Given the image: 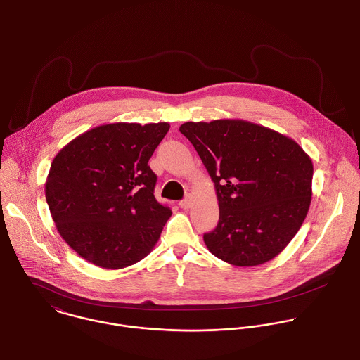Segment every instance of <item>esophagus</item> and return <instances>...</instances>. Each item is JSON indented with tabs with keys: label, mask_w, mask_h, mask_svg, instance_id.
<instances>
[{
	"label": "esophagus",
	"mask_w": 360,
	"mask_h": 360,
	"mask_svg": "<svg viewBox=\"0 0 360 360\" xmlns=\"http://www.w3.org/2000/svg\"><path fill=\"white\" fill-rule=\"evenodd\" d=\"M179 206H181L182 209H188V207L191 206V199H189V198H185L184 200L179 202Z\"/></svg>",
	"instance_id": "1"
}]
</instances>
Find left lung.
Listing matches in <instances>:
<instances>
[{
    "label": "left lung",
    "instance_id": "obj_1",
    "mask_svg": "<svg viewBox=\"0 0 360 360\" xmlns=\"http://www.w3.org/2000/svg\"><path fill=\"white\" fill-rule=\"evenodd\" d=\"M219 200L217 227L203 236L207 250L236 266L262 265L300 230L310 203L313 161L290 137L240 119L186 122Z\"/></svg>",
    "mask_w": 360,
    "mask_h": 360
}]
</instances>
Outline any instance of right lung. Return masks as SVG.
Instances as JSON below:
<instances>
[{"label":"right lung","mask_w":360,"mask_h":360,"mask_svg":"<svg viewBox=\"0 0 360 360\" xmlns=\"http://www.w3.org/2000/svg\"><path fill=\"white\" fill-rule=\"evenodd\" d=\"M168 130L165 122L102 124L54 157L46 202L61 238L85 261L122 269L153 251L172 212L154 198L148 160Z\"/></svg>","instance_id":"right-lung-1"}]
</instances>
